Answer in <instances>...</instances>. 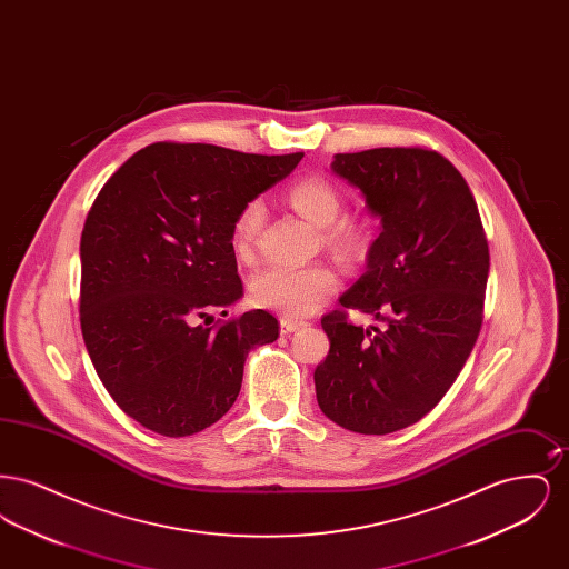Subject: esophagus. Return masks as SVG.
Wrapping results in <instances>:
<instances>
[{
    "mask_svg": "<svg viewBox=\"0 0 569 569\" xmlns=\"http://www.w3.org/2000/svg\"><path fill=\"white\" fill-rule=\"evenodd\" d=\"M302 326V322H297V320H290V318H281V322H279V328H281V335H290V332H295Z\"/></svg>",
    "mask_w": 569,
    "mask_h": 569,
    "instance_id": "1",
    "label": "esophagus"
}]
</instances>
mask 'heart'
<instances>
[{
  "mask_svg": "<svg viewBox=\"0 0 569 569\" xmlns=\"http://www.w3.org/2000/svg\"><path fill=\"white\" fill-rule=\"evenodd\" d=\"M288 202L316 228H322L325 243L341 258H358L369 241L367 226L356 217H339L343 196L325 177H305L288 190ZM264 223V204L249 200L234 219L232 239L237 251H249ZM337 274L326 264L309 267H269L253 274L249 295L258 307L277 311L286 318L313 313L335 290Z\"/></svg>",
  "mask_w": 569,
  "mask_h": 569,
  "instance_id": "1",
  "label": "heart"
}]
</instances>
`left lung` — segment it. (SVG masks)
<instances>
[{"label": "left lung", "instance_id": "left-lung-1", "mask_svg": "<svg viewBox=\"0 0 569 569\" xmlns=\"http://www.w3.org/2000/svg\"><path fill=\"white\" fill-rule=\"evenodd\" d=\"M330 170L379 219L367 267L339 302L386 322L362 330L332 311L318 406L335 425L395 433L433 409L476 346L488 279L478 204L459 170L420 147L337 153Z\"/></svg>", "mask_w": 569, "mask_h": 569}]
</instances>
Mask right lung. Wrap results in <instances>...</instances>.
<instances>
[{
    "mask_svg": "<svg viewBox=\"0 0 569 569\" xmlns=\"http://www.w3.org/2000/svg\"><path fill=\"white\" fill-rule=\"evenodd\" d=\"M300 160L156 142L98 193L81 237L82 339L114 403L144 429L211 427L241 392L247 353L279 337L264 309L198 320L243 297L234 219Z\"/></svg>",
    "mask_w": 569,
    "mask_h": 569,
    "instance_id": "right-lung-1",
    "label": "right lung"
}]
</instances>
